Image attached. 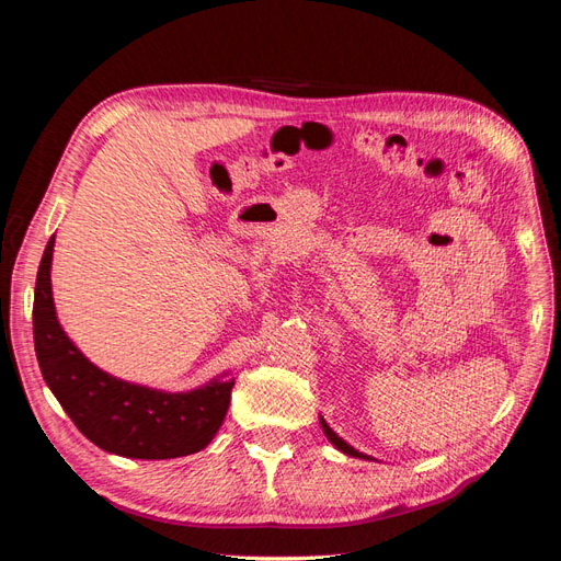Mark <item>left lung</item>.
Returning <instances> with one entry per match:
<instances>
[{
    "label": "left lung",
    "instance_id": "left-lung-1",
    "mask_svg": "<svg viewBox=\"0 0 561 561\" xmlns=\"http://www.w3.org/2000/svg\"><path fill=\"white\" fill-rule=\"evenodd\" d=\"M320 426H322V433H325L328 435V439H330V443L339 449V451H344V454H348V456H355V458H365V461H371V458L367 456V454H363V451H358V449H353L348 443H344V439L342 437H339L330 426H328V423H325V419H320Z\"/></svg>",
    "mask_w": 561,
    "mask_h": 561
}]
</instances>
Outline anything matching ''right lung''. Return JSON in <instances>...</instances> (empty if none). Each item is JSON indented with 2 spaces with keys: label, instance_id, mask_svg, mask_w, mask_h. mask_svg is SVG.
<instances>
[{
  "label": "right lung",
  "instance_id": "1",
  "mask_svg": "<svg viewBox=\"0 0 561 561\" xmlns=\"http://www.w3.org/2000/svg\"><path fill=\"white\" fill-rule=\"evenodd\" d=\"M56 236L46 243L37 271L32 330L42 377L75 426L93 445L126 458H178L210 445L229 410L233 379L168 393L116 379L95 367L65 334L50 293Z\"/></svg>",
  "mask_w": 561,
  "mask_h": 561
}]
</instances>
